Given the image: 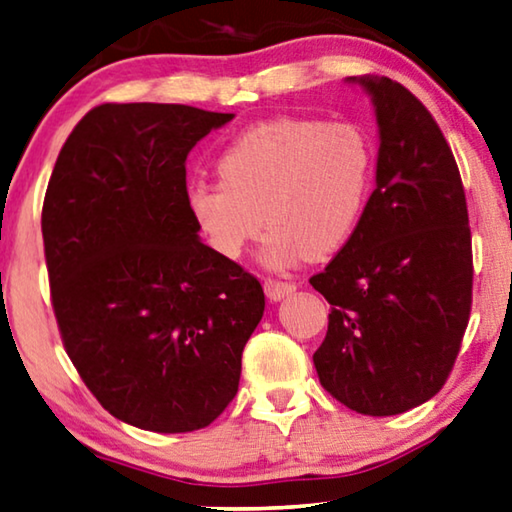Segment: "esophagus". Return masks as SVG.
Returning a JSON list of instances; mask_svg holds the SVG:
<instances>
[{"label":"esophagus","mask_w":512,"mask_h":512,"mask_svg":"<svg viewBox=\"0 0 512 512\" xmlns=\"http://www.w3.org/2000/svg\"><path fill=\"white\" fill-rule=\"evenodd\" d=\"M294 289H296V285H292V282H282V280H273V278L264 280V292L271 301L285 299V296L294 294Z\"/></svg>","instance_id":"obj_1"}]
</instances>
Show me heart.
Masks as SVG:
<instances>
[{"instance_id":"b5f03b06","label":"heart","mask_w":512,"mask_h":512,"mask_svg":"<svg viewBox=\"0 0 512 512\" xmlns=\"http://www.w3.org/2000/svg\"><path fill=\"white\" fill-rule=\"evenodd\" d=\"M375 151L352 121L280 117L250 126L223 149L216 183L188 188V211L207 246L239 259L262 227V262L319 259L352 239L368 204Z\"/></svg>"}]
</instances>
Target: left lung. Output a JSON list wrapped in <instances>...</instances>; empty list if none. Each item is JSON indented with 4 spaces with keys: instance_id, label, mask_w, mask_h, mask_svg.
Masks as SVG:
<instances>
[{
    "instance_id": "left-lung-1",
    "label": "left lung",
    "mask_w": 512,
    "mask_h": 512,
    "mask_svg": "<svg viewBox=\"0 0 512 512\" xmlns=\"http://www.w3.org/2000/svg\"><path fill=\"white\" fill-rule=\"evenodd\" d=\"M372 96L377 186L338 255L310 285L331 303L315 361L322 386L365 416H395L441 391L469 324L471 230L460 170L425 105L388 78Z\"/></svg>"
}]
</instances>
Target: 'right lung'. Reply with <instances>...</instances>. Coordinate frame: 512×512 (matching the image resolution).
Listing matches in <instances>:
<instances>
[{
    "label": "right lung",
    "mask_w": 512,
    "mask_h": 512,
    "mask_svg": "<svg viewBox=\"0 0 512 512\" xmlns=\"http://www.w3.org/2000/svg\"><path fill=\"white\" fill-rule=\"evenodd\" d=\"M234 114L105 103L68 135L41 230L61 342L114 418L193 432L239 391L264 289L200 241L188 211L190 149Z\"/></svg>",
    "instance_id": "add662e5"
}]
</instances>
